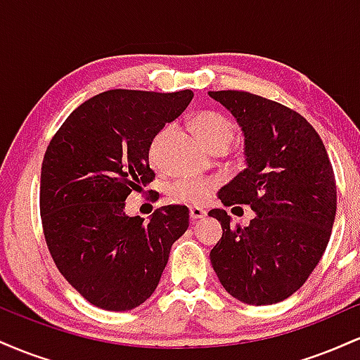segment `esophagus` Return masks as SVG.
Wrapping results in <instances>:
<instances>
[{
    "mask_svg": "<svg viewBox=\"0 0 360 360\" xmlns=\"http://www.w3.org/2000/svg\"><path fill=\"white\" fill-rule=\"evenodd\" d=\"M189 217H191V220H200V218L206 217V212L205 210L193 206V208H189Z\"/></svg>",
    "mask_w": 360,
    "mask_h": 360,
    "instance_id": "1",
    "label": "esophagus"
}]
</instances>
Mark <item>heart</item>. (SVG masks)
Listing matches in <instances>:
<instances>
[{"label":"heart","mask_w":360,"mask_h":360,"mask_svg":"<svg viewBox=\"0 0 360 360\" xmlns=\"http://www.w3.org/2000/svg\"><path fill=\"white\" fill-rule=\"evenodd\" d=\"M193 128L210 150L229 147L235 137V131H237L233 120L226 115L218 113V111L198 113L196 118L193 120ZM169 131H171V127H162L148 143V160H150L152 166L160 164L164 140H166ZM217 184L218 183L214 179H179L169 184L167 193L171 200L181 201V203L203 205L212 196Z\"/></svg>","instance_id":"b5f03b06"}]
</instances>
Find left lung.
I'll return each mask as SVG.
<instances>
[{
	"mask_svg": "<svg viewBox=\"0 0 360 360\" xmlns=\"http://www.w3.org/2000/svg\"><path fill=\"white\" fill-rule=\"evenodd\" d=\"M245 135L247 167L221 189L225 206L249 205V226L230 225L225 210L208 214L223 235L210 252L221 286L247 304H274L309 278L328 245L337 184L320 135L301 117L247 91H210Z\"/></svg>",
	"mask_w": 360,
	"mask_h": 360,
	"instance_id": "8db88e82",
	"label": "left lung"
}]
</instances>
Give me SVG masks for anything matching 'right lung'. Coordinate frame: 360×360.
Listing matches in <instances>:
<instances>
[{"label":"right lung","instance_id":"obj_1","mask_svg":"<svg viewBox=\"0 0 360 360\" xmlns=\"http://www.w3.org/2000/svg\"><path fill=\"white\" fill-rule=\"evenodd\" d=\"M193 91L110 89L69 115L42 162L40 218L57 269L94 307L137 308L152 296L189 210L167 205L148 221L123 212L155 179L148 143L188 108Z\"/></svg>","mask_w":360,"mask_h":360}]
</instances>
